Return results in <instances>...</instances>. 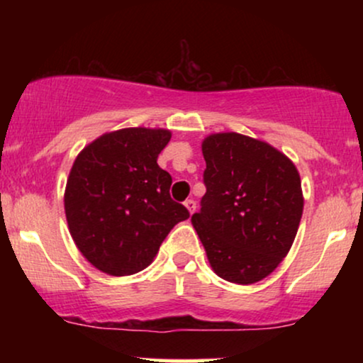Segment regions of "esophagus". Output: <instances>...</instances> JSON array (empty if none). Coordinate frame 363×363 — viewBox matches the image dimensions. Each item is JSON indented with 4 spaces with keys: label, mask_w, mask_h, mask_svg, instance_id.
<instances>
[{
    "label": "esophagus",
    "mask_w": 363,
    "mask_h": 363,
    "mask_svg": "<svg viewBox=\"0 0 363 363\" xmlns=\"http://www.w3.org/2000/svg\"><path fill=\"white\" fill-rule=\"evenodd\" d=\"M184 205H186L187 210H189V213L193 215L194 211H196V201H194V199H186V201H184Z\"/></svg>",
    "instance_id": "obj_1"
}]
</instances>
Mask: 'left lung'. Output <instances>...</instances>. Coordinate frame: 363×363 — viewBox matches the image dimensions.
<instances>
[{"mask_svg":"<svg viewBox=\"0 0 363 363\" xmlns=\"http://www.w3.org/2000/svg\"><path fill=\"white\" fill-rule=\"evenodd\" d=\"M206 193L191 216L211 268L249 285L268 277L290 251L302 218L297 169L283 153L239 133L203 141Z\"/></svg>","mask_w":363,"mask_h":363,"instance_id":"1","label":"left lung"}]
</instances>
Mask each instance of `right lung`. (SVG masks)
<instances>
[{
	"mask_svg": "<svg viewBox=\"0 0 363 363\" xmlns=\"http://www.w3.org/2000/svg\"><path fill=\"white\" fill-rule=\"evenodd\" d=\"M167 129L126 128L90 143L74 160L65 193L69 234L83 256L114 277L138 273L182 220L172 177L157 164Z\"/></svg>",
	"mask_w": 363,
	"mask_h": 363,
	"instance_id": "add662e5",
	"label": "right lung"
}]
</instances>
